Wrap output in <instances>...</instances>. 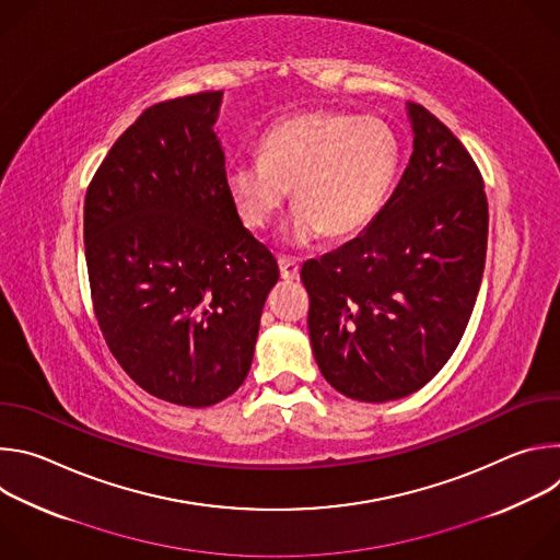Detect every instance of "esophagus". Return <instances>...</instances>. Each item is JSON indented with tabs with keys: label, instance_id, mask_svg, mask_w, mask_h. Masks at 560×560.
Returning a JSON list of instances; mask_svg holds the SVG:
<instances>
[{
	"label": "esophagus",
	"instance_id": "esophagus-1",
	"mask_svg": "<svg viewBox=\"0 0 560 560\" xmlns=\"http://www.w3.org/2000/svg\"><path fill=\"white\" fill-rule=\"evenodd\" d=\"M279 270H281V279L285 281L299 277V264L290 257H279Z\"/></svg>",
	"mask_w": 560,
	"mask_h": 560
}]
</instances>
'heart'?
I'll list each match as a JSON object with an SVG mask.
<instances>
[{
  "mask_svg": "<svg viewBox=\"0 0 560 560\" xmlns=\"http://www.w3.org/2000/svg\"><path fill=\"white\" fill-rule=\"evenodd\" d=\"M398 139L378 117L337 110L290 115L266 130L255 162L225 168L228 195L253 228H266L292 188L283 236L303 246L324 232L348 236L383 206L398 168Z\"/></svg>",
  "mask_w": 560,
  "mask_h": 560,
  "instance_id": "1",
  "label": "heart"
}]
</instances>
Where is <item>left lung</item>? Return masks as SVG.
<instances>
[{"label":"left lung","mask_w":560,"mask_h":560,"mask_svg":"<svg viewBox=\"0 0 560 560\" xmlns=\"http://www.w3.org/2000/svg\"><path fill=\"white\" fill-rule=\"evenodd\" d=\"M410 164L368 228L310 259L307 330L326 381L365 404L404 398L456 350L481 288L488 197L465 145L419 104Z\"/></svg>","instance_id":"left-lung-1"}]
</instances>
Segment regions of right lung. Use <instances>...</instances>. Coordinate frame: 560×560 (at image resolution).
I'll use <instances>...</instances> for the list:
<instances>
[{
	"label": "right lung",
	"mask_w": 560,
	"mask_h": 560,
	"mask_svg": "<svg viewBox=\"0 0 560 560\" xmlns=\"http://www.w3.org/2000/svg\"><path fill=\"white\" fill-rule=\"evenodd\" d=\"M223 93L154 104L115 141L84 201L91 294L126 374L162 401L208 408L250 372L275 255L225 188Z\"/></svg>",
	"instance_id": "right-lung-1"
}]
</instances>
